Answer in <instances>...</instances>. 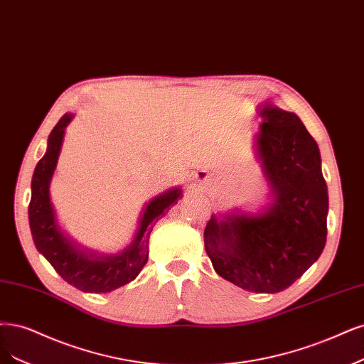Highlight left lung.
<instances>
[{
  "label": "left lung",
  "mask_w": 364,
  "mask_h": 364,
  "mask_svg": "<svg viewBox=\"0 0 364 364\" xmlns=\"http://www.w3.org/2000/svg\"><path fill=\"white\" fill-rule=\"evenodd\" d=\"M256 154L274 197L257 215H212L205 250L220 277L250 292L284 291L327 241L328 193L316 141L294 112L265 102Z\"/></svg>",
  "instance_id": "8db88e82"
}]
</instances>
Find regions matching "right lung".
I'll return each mask as SVG.
<instances>
[{
    "mask_svg": "<svg viewBox=\"0 0 364 364\" xmlns=\"http://www.w3.org/2000/svg\"><path fill=\"white\" fill-rule=\"evenodd\" d=\"M73 114H65L49 134L48 149L37 162L31 181L28 221L36 248L54 269L82 292L105 294L132 282L140 274L149 257V236L155 223L182 197L181 188L155 197L140 218V228L132 244L120 255H99L75 242L60 229L49 198V183L54 174L65 129Z\"/></svg>",
    "mask_w": 364,
    "mask_h": 364,
    "instance_id": "right-lung-1",
    "label": "right lung"
}]
</instances>
